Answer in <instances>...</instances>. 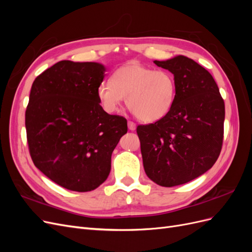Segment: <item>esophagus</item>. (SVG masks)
Segmentation results:
<instances>
[{
	"mask_svg": "<svg viewBox=\"0 0 252 252\" xmlns=\"http://www.w3.org/2000/svg\"><path fill=\"white\" fill-rule=\"evenodd\" d=\"M128 128H129V130H134V129L136 128V125H135V123H133V122L128 121Z\"/></svg>",
	"mask_w": 252,
	"mask_h": 252,
	"instance_id": "esophagus-1",
	"label": "esophagus"
}]
</instances>
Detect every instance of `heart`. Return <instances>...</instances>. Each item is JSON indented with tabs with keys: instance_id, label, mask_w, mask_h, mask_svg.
Returning a JSON list of instances; mask_svg holds the SVG:
<instances>
[{
	"instance_id": "obj_1",
	"label": "heart",
	"mask_w": 252,
	"mask_h": 252,
	"mask_svg": "<svg viewBox=\"0 0 252 252\" xmlns=\"http://www.w3.org/2000/svg\"><path fill=\"white\" fill-rule=\"evenodd\" d=\"M105 111L116 112L127 96V106L136 119L152 123L163 119L172 107L177 84L172 73L140 64H129L113 72L96 89Z\"/></svg>"
}]
</instances>
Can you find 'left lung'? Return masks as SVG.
<instances>
[{"label": "left lung", "mask_w": 252, "mask_h": 252, "mask_svg": "<svg viewBox=\"0 0 252 252\" xmlns=\"http://www.w3.org/2000/svg\"><path fill=\"white\" fill-rule=\"evenodd\" d=\"M154 63L169 70L177 84L170 111L139 125L143 165L147 177L163 187L185 184L215 165L222 150L225 104L212 75L184 56Z\"/></svg>", "instance_id": "1"}]
</instances>
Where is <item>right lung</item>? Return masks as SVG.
Segmentation results:
<instances>
[{
  "mask_svg": "<svg viewBox=\"0 0 252 252\" xmlns=\"http://www.w3.org/2000/svg\"><path fill=\"white\" fill-rule=\"evenodd\" d=\"M104 72L98 63L61 61L37 75L30 90V157L47 178L72 191H91L106 181L112 151L127 132V120L100 105Z\"/></svg>",
  "mask_w": 252,
  "mask_h": 252,
  "instance_id": "1",
  "label": "right lung"
}]
</instances>
